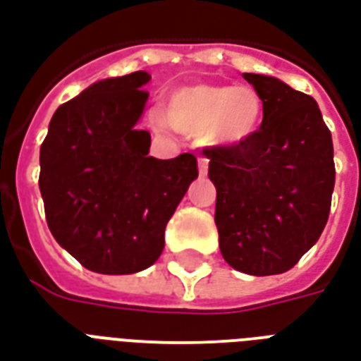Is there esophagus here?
<instances>
[{
  "mask_svg": "<svg viewBox=\"0 0 361 361\" xmlns=\"http://www.w3.org/2000/svg\"><path fill=\"white\" fill-rule=\"evenodd\" d=\"M197 169H200V177H205V175H207V169H209V159L207 158L197 159Z\"/></svg>",
  "mask_w": 361,
  "mask_h": 361,
  "instance_id": "34e87169",
  "label": "esophagus"
}]
</instances>
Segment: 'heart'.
I'll list each match as a JSON object with an SVG mask.
<instances>
[{
    "mask_svg": "<svg viewBox=\"0 0 361 361\" xmlns=\"http://www.w3.org/2000/svg\"><path fill=\"white\" fill-rule=\"evenodd\" d=\"M262 102L249 87L197 83L173 91L165 121L186 135H205L216 145H240L259 127Z\"/></svg>",
    "mask_w": 361,
    "mask_h": 361,
    "instance_id": "b5f03b06",
    "label": "heart"
}]
</instances>
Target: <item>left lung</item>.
I'll return each mask as SVG.
<instances>
[{
    "mask_svg": "<svg viewBox=\"0 0 361 361\" xmlns=\"http://www.w3.org/2000/svg\"><path fill=\"white\" fill-rule=\"evenodd\" d=\"M262 123L240 145L211 146L215 222L224 261L251 276L287 272L318 242L335 186L331 131L318 102L283 81L243 74Z\"/></svg>",
    "mask_w": 361,
    "mask_h": 361,
    "instance_id": "1",
    "label": "left lung"
}]
</instances>
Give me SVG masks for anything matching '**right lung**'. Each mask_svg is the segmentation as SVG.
Returning <instances> with one entry per match:
<instances>
[{
  "instance_id": "add662e5",
  "label": "right lung",
  "mask_w": 361,
  "mask_h": 361,
  "mask_svg": "<svg viewBox=\"0 0 361 361\" xmlns=\"http://www.w3.org/2000/svg\"><path fill=\"white\" fill-rule=\"evenodd\" d=\"M148 72L102 80L56 108L39 148V190L51 234L99 274H135L158 261L165 226L197 177L194 154L148 156Z\"/></svg>"
}]
</instances>
